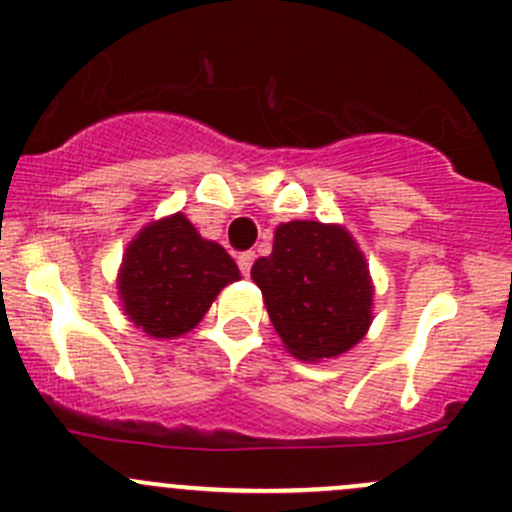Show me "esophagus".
<instances>
[{
  "instance_id": "34e87169",
  "label": "esophagus",
  "mask_w": 512,
  "mask_h": 512,
  "mask_svg": "<svg viewBox=\"0 0 512 512\" xmlns=\"http://www.w3.org/2000/svg\"><path fill=\"white\" fill-rule=\"evenodd\" d=\"M252 262H255V252H240V255H237V267H240L242 275H250Z\"/></svg>"
}]
</instances>
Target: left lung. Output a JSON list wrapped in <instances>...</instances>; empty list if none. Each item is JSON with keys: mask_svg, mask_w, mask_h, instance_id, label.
<instances>
[{"mask_svg": "<svg viewBox=\"0 0 512 512\" xmlns=\"http://www.w3.org/2000/svg\"><path fill=\"white\" fill-rule=\"evenodd\" d=\"M250 275L272 327L297 359H332L364 339L374 285L364 252L342 225L282 223L272 255L260 257Z\"/></svg>", "mask_w": 512, "mask_h": 512, "instance_id": "8db88e82", "label": "left lung"}]
</instances>
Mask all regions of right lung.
Returning <instances> with one entry per match:
<instances>
[{"mask_svg":"<svg viewBox=\"0 0 512 512\" xmlns=\"http://www.w3.org/2000/svg\"><path fill=\"white\" fill-rule=\"evenodd\" d=\"M240 280L223 245L203 240L183 213L146 225L123 255L118 294L123 312L153 339L190 332L220 289Z\"/></svg>","mask_w":512,"mask_h":512,"instance_id":"obj_1","label":"right lung"}]
</instances>
